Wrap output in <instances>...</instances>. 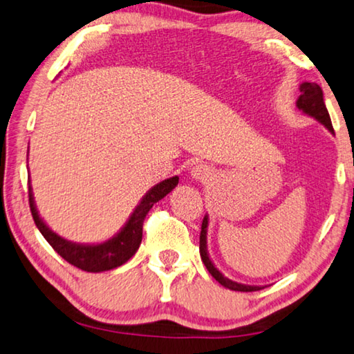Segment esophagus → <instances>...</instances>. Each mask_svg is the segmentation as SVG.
I'll list each match as a JSON object with an SVG mask.
<instances>
[{"label":"esophagus","mask_w":354,"mask_h":354,"mask_svg":"<svg viewBox=\"0 0 354 354\" xmlns=\"http://www.w3.org/2000/svg\"><path fill=\"white\" fill-rule=\"evenodd\" d=\"M192 177L196 178V180L199 182H207L209 178L212 177V169L209 166L203 165V162H199V165H196L192 167Z\"/></svg>","instance_id":"34e87169"}]
</instances>
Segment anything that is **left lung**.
<instances>
[{"mask_svg":"<svg viewBox=\"0 0 354 354\" xmlns=\"http://www.w3.org/2000/svg\"><path fill=\"white\" fill-rule=\"evenodd\" d=\"M299 90H301V96H299L296 101V106L299 111H302L306 115L315 118V120L322 123L323 127L328 128L330 133H334L329 112L324 106L322 86L313 84V82H302L301 86H299ZM207 227H209V215H205L203 220V226H201L199 253H201V258H203V263L205 264V268H207V270L210 272V275L214 277V279L218 281L220 285H223L225 288H227V290H232V291L250 292V291L263 290V286L243 285V283H237V281H232L215 268V264L212 263V259L209 258V252H207Z\"/></svg>","mask_w":354,"mask_h":354,"instance_id":"left-lung-1","label":"left lung"}]
</instances>
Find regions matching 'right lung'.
Here are the masks:
<instances>
[{
  "instance_id": "add662e5",
  "label": "right lung",
  "mask_w": 354,
  "mask_h": 354,
  "mask_svg": "<svg viewBox=\"0 0 354 354\" xmlns=\"http://www.w3.org/2000/svg\"><path fill=\"white\" fill-rule=\"evenodd\" d=\"M178 177L174 176L166 178L155 187H151L145 196L140 199V203L136 205L133 214L129 215L128 221L118 231L115 236L101 243H77L71 242L58 236L48 227L44 220L37 214L35 198H32L31 185L28 183V196H30V209L32 220H35L37 230L41 231L46 241L50 243L52 248L66 259L69 264L86 272H104L115 269L118 266L127 263V261L138 252V248L142 242V223L149 210L153 207V204L158 203L167 193H171L177 187Z\"/></svg>"
}]
</instances>
